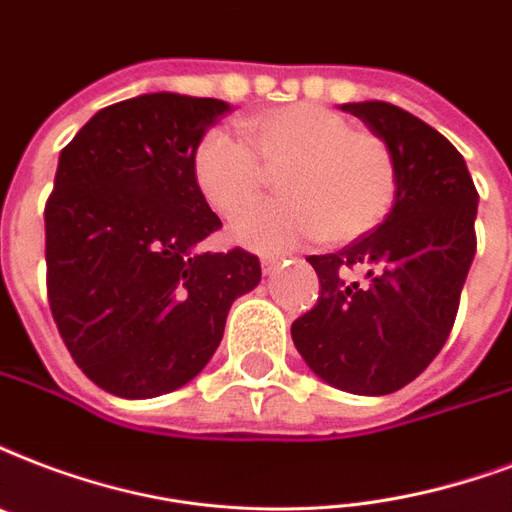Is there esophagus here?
I'll use <instances>...</instances> for the list:
<instances>
[{
	"label": "esophagus",
	"instance_id": "34e87169",
	"mask_svg": "<svg viewBox=\"0 0 512 512\" xmlns=\"http://www.w3.org/2000/svg\"><path fill=\"white\" fill-rule=\"evenodd\" d=\"M260 265H263V273H273L279 265H282V257L279 255H263L260 257Z\"/></svg>",
	"mask_w": 512,
	"mask_h": 512
}]
</instances>
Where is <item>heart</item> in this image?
<instances>
[{
    "instance_id": "heart-1",
    "label": "heart",
    "mask_w": 512,
    "mask_h": 512,
    "mask_svg": "<svg viewBox=\"0 0 512 512\" xmlns=\"http://www.w3.org/2000/svg\"><path fill=\"white\" fill-rule=\"evenodd\" d=\"M247 144L209 128L193 147L195 190L220 217H239L280 171L283 198L244 214L233 239L252 249H287L303 239L349 244L376 230L397 201V161L381 136L314 101L241 120Z\"/></svg>"
}]
</instances>
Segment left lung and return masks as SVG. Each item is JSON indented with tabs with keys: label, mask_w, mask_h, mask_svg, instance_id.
Segmentation results:
<instances>
[{
	"label": "left lung",
	"mask_w": 512,
	"mask_h": 512,
	"mask_svg": "<svg viewBox=\"0 0 512 512\" xmlns=\"http://www.w3.org/2000/svg\"><path fill=\"white\" fill-rule=\"evenodd\" d=\"M341 109L365 120L397 161V201L376 230L311 255L317 306L292 322L306 365L351 395H392L427 370L454 327L475 257L478 190L454 144L389 101ZM366 268V282L351 280Z\"/></svg>",
	"instance_id": "1"
}]
</instances>
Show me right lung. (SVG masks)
I'll use <instances>...</instances> for the list:
<instances>
[{
  "mask_svg": "<svg viewBox=\"0 0 512 512\" xmlns=\"http://www.w3.org/2000/svg\"><path fill=\"white\" fill-rule=\"evenodd\" d=\"M220 99L144 93L85 123L45 204L50 314L77 368L128 400L174 392L212 360L233 300L260 284L247 249L201 252L222 228L190 155Z\"/></svg>",
  "mask_w": 512,
  "mask_h": 512,
  "instance_id": "obj_1",
  "label": "right lung"
}]
</instances>
